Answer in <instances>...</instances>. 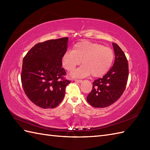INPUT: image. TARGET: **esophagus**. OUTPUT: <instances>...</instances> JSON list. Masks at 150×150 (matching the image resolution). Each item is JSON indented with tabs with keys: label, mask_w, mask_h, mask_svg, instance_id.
<instances>
[{
	"label": "esophagus",
	"mask_w": 150,
	"mask_h": 150,
	"mask_svg": "<svg viewBox=\"0 0 150 150\" xmlns=\"http://www.w3.org/2000/svg\"><path fill=\"white\" fill-rule=\"evenodd\" d=\"M74 81L76 83H81L82 82V80H80V79H74Z\"/></svg>",
	"instance_id": "34e87169"
}]
</instances>
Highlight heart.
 Instances as JSON below:
<instances>
[{
	"label": "heart",
	"instance_id": "heart-1",
	"mask_svg": "<svg viewBox=\"0 0 150 150\" xmlns=\"http://www.w3.org/2000/svg\"><path fill=\"white\" fill-rule=\"evenodd\" d=\"M114 59L111 48L84 40L76 43L72 51L63 54L62 64L67 71H72L82 61L83 65L71 72L72 77L83 78L91 74L93 77H100L110 69Z\"/></svg>",
	"mask_w": 150,
	"mask_h": 150
}]
</instances>
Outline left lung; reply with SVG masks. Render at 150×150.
I'll use <instances>...</instances> for the list:
<instances>
[{"instance_id":"left-lung-1","label":"left lung","mask_w":150,"mask_h":150,"mask_svg":"<svg viewBox=\"0 0 150 150\" xmlns=\"http://www.w3.org/2000/svg\"><path fill=\"white\" fill-rule=\"evenodd\" d=\"M115 60L112 67L102 78L93 82L87 101L94 108H106L115 103L123 93L128 78V63L123 51L112 43Z\"/></svg>"}]
</instances>
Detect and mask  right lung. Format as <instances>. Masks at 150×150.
I'll list each match as a JSON object with an SVG mask.
<instances>
[{"instance_id": "obj_1", "label": "right lung", "mask_w": 150, "mask_h": 150, "mask_svg": "<svg viewBox=\"0 0 150 150\" xmlns=\"http://www.w3.org/2000/svg\"><path fill=\"white\" fill-rule=\"evenodd\" d=\"M68 38L40 42L32 47L23 59L21 82L27 96L43 109L57 106L71 81L64 79L62 57L67 47Z\"/></svg>"}]
</instances>
